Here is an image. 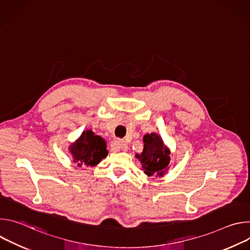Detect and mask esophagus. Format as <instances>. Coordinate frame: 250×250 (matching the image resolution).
I'll use <instances>...</instances> for the list:
<instances>
[{"label": "esophagus", "mask_w": 250, "mask_h": 250, "mask_svg": "<svg viewBox=\"0 0 250 250\" xmlns=\"http://www.w3.org/2000/svg\"><path fill=\"white\" fill-rule=\"evenodd\" d=\"M118 145L120 146V148H122L123 150H127V142L124 139H119L118 140Z\"/></svg>", "instance_id": "1"}]
</instances>
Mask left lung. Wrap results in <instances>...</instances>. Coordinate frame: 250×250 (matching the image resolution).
<instances>
[{
	"label": "left lung",
	"instance_id": "obj_1",
	"mask_svg": "<svg viewBox=\"0 0 250 250\" xmlns=\"http://www.w3.org/2000/svg\"><path fill=\"white\" fill-rule=\"evenodd\" d=\"M144 142V151L140 155H136L142 164V169L148 176H162L170 161L169 150L164 146L161 137L156 133L146 134Z\"/></svg>",
	"mask_w": 250,
	"mask_h": 250
}]
</instances>
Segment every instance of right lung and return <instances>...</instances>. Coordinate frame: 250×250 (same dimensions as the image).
Instances as JSON below:
<instances>
[{
	"label": "right lung",
	"mask_w": 250,
	"mask_h": 250,
	"mask_svg": "<svg viewBox=\"0 0 250 250\" xmlns=\"http://www.w3.org/2000/svg\"><path fill=\"white\" fill-rule=\"evenodd\" d=\"M70 150L78 166H94L108 155L105 141L101 136L95 135L92 130L83 131L80 138L70 147Z\"/></svg>",
	"instance_id": "add662e5"
}]
</instances>
